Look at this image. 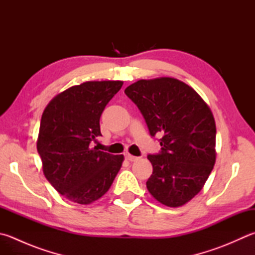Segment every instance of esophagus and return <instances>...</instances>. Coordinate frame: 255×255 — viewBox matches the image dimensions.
Wrapping results in <instances>:
<instances>
[{
	"label": "esophagus",
	"mask_w": 255,
	"mask_h": 255,
	"mask_svg": "<svg viewBox=\"0 0 255 255\" xmlns=\"http://www.w3.org/2000/svg\"><path fill=\"white\" fill-rule=\"evenodd\" d=\"M126 158L128 161H129V162H134V161H137L138 160V157L137 156H133V155H131V154H126Z\"/></svg>",
	"instance_id": "esophagus-1"
}]
</instances>
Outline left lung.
<instances>
[{"label": "left lung", "instance_id": "1", "mask_svg": "<svg viewBox=\"0 0 255 255\" xmlns=\"http://www.w3.org/2000/svg\"><path fill=\"white\" fill-rule=\"evenodd\" d=\"M124 92L151 135H163L160 154L147 155L153 165L148 192L170 208L184 205L203 189L217 160L212 111L194 89L174 78L138 80Z\"/></svg>", "mask_w": 255, "mask_h": 255}]
</instances>
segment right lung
I'll return each mask as SVG.
<instances>
[{"label":"right lung","instance_id":"add662e5","mask_svg":"<svg viewBox=\"0 0 255 255\" xmlns=\"http://www.w3.org/2000/svg\"><path fill=\"white\" fill-rule=\"evenodd\" d=\"M122 81H89L71 86L46 105L36 141L42 170L65 199L91 204L107 193L124 156L92 147L101 136L100 118Z\"/></svg>","mask_w":255,"mask_h":255}]
</instances>
